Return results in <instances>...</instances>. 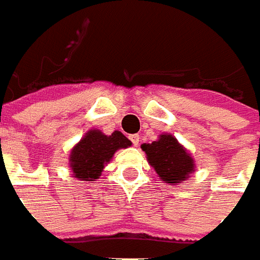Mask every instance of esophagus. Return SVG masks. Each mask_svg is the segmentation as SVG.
I'll return each mask as SVG.
<instances>
[{"mask_svg": "<svg viewBox=\"0 0 260 260\" xmlns=\"http://www.w3.org/2000/svg\"><path fill=\"white\" fill-rule=\"evenodd\" d=\"M130 141L137 147L138 144H140V136H138V134H132V136H130Z\"/></svg>", "mask_w": 260, "mask_h": 260, "instance_id": "obj_1", "label": "esophagus"}]
</instances>
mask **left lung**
<instances>
[{
    "label": "left lung",
    "mask_w": 260,
    "mask_h": 260,
    "mask_svg": "<svg viewBox=\"0 0 260 260\" xmlns=\"http://www.w3.org/2000/svg\"><path fill=\"white\" fill-rule=\"evenodd\" d=\"M141 148L160 180L170 185L184 183L194 172V159L172 134H160L159 140Z\"/></svg>",
    "instance_id": "obj_1"
}]
</instances>
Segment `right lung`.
I'll return each mask as SVG.
<instances>
[{"label":"right lung","instance_id":"right-lung-1","mask_svg":"<svg viewBox=\"0 0 260 260\" xmlns=\"http://www.w3.org/2000/svg\"><path fill=\"white\" fill-rule=\"evenodd\" d=\"M130 145L132 141L120 132H113L111 136H107L100 130H90L72 149L70 169L77 180L94 181L101 176L113 153Z\"/></svg>","mask_w":260,"mask_h":260}]
</instances>
